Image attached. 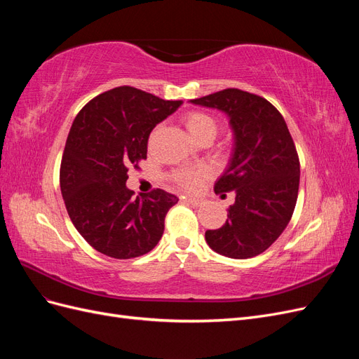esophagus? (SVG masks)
<instances>
[{"mask_svg": "<svg viewBox=\"0 0 359 359\" xmlns=\"http://www.w3.org/2000/svg\"><path fill=\"white\" fill-rule=\"evenodd\" d=\"M184 202H187V203H190V205H193V206H198V205H201V201H199V199H191V198L184 199Z\"/></svg>", "mask_w": 359, "mask_h": 359, "instance_id": "34e87169", "label": "esophagus"}]
</instances>
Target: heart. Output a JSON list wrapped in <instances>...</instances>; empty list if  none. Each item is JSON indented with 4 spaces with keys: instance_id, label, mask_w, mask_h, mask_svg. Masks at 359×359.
Instances as JSON below:
<instances>
[{
    "instance_id": "b5f03b06",
    "label": "heart",
    "mask_w": 359,
    "mask_h": 359,
    "mask_svg": "<svg viewBox=\"0 0 359 359\" xmlns=\"http://www.w3.org/2000/svg\"><path fill=\"white\" fill-rule=\"evenodd\" d=\"M184 126H186V128L189 130L191 137L196 139L199 144L211 142L220 130L219 121H217L212 115L198 112V111L189 112L186 116H184ZM158 132H160V126H157L153 130V133H151L149 145L154 142ZM210 175H211L210 169L205 166L193 168V169H178L177 172H173V181L186 190H196L205 180L210 178Z\"/></svg>"
}]
</instances>
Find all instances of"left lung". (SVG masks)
<instances>
[{"mask_svg": "<svg viewBox=\"0 0 359 359\" xmlns=\"http://www.w3.org/2000/svg\"><path fill=\"white\" fill-rule=\"evenodd\" d=\"M229 116L233 149L214 191H235L227 220L205 240L219 255L248 259L283 233L299 187V158L285 118L264 97L236 88L190 100Z\"/></svg>", "mask_w": 359, "mask_h": 359, "instance_id": "obj_1", "label": "left lung"}]
</instances>
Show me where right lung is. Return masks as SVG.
Listing matches in <instances>:
<instances>
[{
    "mask_svg": "<svg viewBox=\"0 0 359 359\" xmlns=\"http://www.w3.org/2000/svg\"><path fill=\"white\" fill-rule=\"evenodd\" d=\"M181 104L118 86L94 97L76 115L61 160L60 186L72 223L97 252L132 259L160 241L165 217L178 198L156 189L133 199L126 186L127 172L147 158L149 133Z\"/></svg>",
    "mask_w": 359,
    "mask_h": 359,
    "instance_id": "add662e5",
    "label": "right lung"
}]
</instances>
